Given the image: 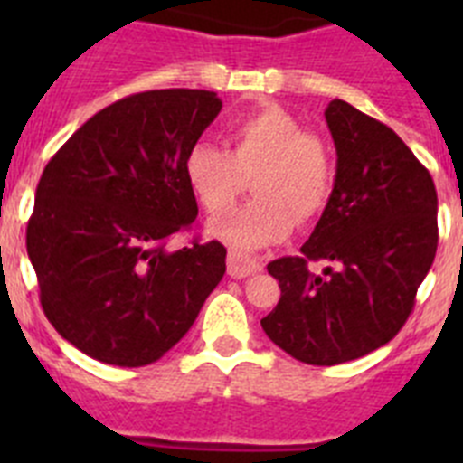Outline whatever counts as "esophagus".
Masks as SVG:
<instances>
[{
	"label": "esophagus",
	"instance_id": "obj_1",
	"mask_svg": "<svg viewBox=\"0 0 463 463\" xmlns=\"http://www.w3.org/2000/svg\"><path fill=\"white\" fill-rule=\"evenodd\" d=\"M261 260L250 255H243V252H236V250H229L227 255V273L232 278H248L252 273L261 271Z\"/></svg>",
	"mask_w": 463,
	"mask_h": 463
}]
</instances>
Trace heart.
Wrapping results in <instances>:
<instances>
[{
  "label": "heart",
  "instance_id": "1",
  "mask_svg": "<svg viewBox=\"0 0 463 463\" xmlns=\"http://www.w3.org/2000/svg\"><path fill=\"white\" fill-rule=\"evenodd\" d=\"M229 150L194 143L185 155V178L213 215L227 211L248 187L255 199L208 224L215 239L239 252L278 243L294 220L308 222L325 211L334 187V162L320 137L298 118L269 104L232 122Z\"/></svg>",
  "mask_w": 463,
  "mask_h": 463
}]
</instances>
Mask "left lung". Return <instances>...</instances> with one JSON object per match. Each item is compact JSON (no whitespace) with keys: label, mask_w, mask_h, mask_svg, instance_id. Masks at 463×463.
<instances>
[{"label":"left lung","mask_w":463,"mask_h":463,"mask_svg":"<svg viewBox=\"0 0 463 463\" xmlns=\"http://www.w3.org/2000/svg\"><path fill=\"white\" fill-rule=\"evenodd\" d=\"M336 178L322 218L298 257L269 273L280 301L261 329L280 350L313 366L353 362L390 343L406 325L439 245L431 175L390 127L343 99L325 110ZM334 260L322 277L307 261Z\"/></svg>","instance_id":"1"}]
</instances>
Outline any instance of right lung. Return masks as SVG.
I'll return each instance as SVG.
<instances>
[{
  "label": "right lung",
  "instance_id": "right-lung-1",
  "mask_svg": "<svg viewBox=\"0 0 463 463\" xmlns=\"http://www.w3.org/2000/svg\"><path fill=\"white\" fill-rule=\"evenodd\" d=\"M220 109L208 90L132 94L90 118L43 169L27 255L43 313L88 357L157 362L222 280L218 241L165 250L196 220L185 155Z\"/></svg>",
  "mask_w": 463,
  "mask_h": 463
}]
</instances>
